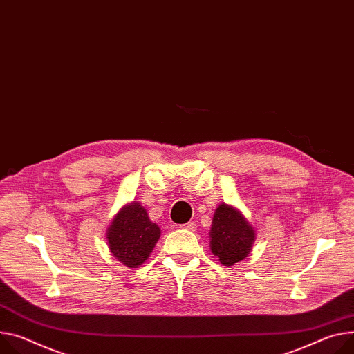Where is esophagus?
Masks as SVG:
<instances>
[{"instance_id":"esophagus-1","label":"esophagus","mask_w":354,"mask_h":354,"mask_svg":"<svg viewBox=\"0 0 354 354\" xmlns=\"http://www.w3.org/2000/svg\"><path fill=\"white\" fill-rule=\"evenodd\" d=\"M180 227L185 229V230H189V232H195L196 230V223L195 221H189V223L182 224Z\"/></svg>"}]
</instances>
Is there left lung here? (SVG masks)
Here are the masks:
<instances>
[{
	"instance_id": "left-lung-1",
	"label": "left lung",
	"mask_w": 354,
	"mask_h": 354,
	"mask_svg": "<svg viewBox=\"0 0 354 354\" xmlns=\"http://www.w3.org/2000/svg\"><path fill=\"white\" fill-rule=\"evenodd\" d=\"M254 240V227L240 210L226 203L216 209L210 229V250L223 266L232 267L244 260Z\"/></svg>"
}]
</instances>
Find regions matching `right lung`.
Wrapping results in <instances>:
<instances>
[{
  "instance_id": "add662e5",
  "label": "right lung",
  "mask_w": 354,
  "mask_h": 354,
  "mask_svg": "<svg viewBox=\"0 0 354 354\" xmlns=\"http://www.w3.org/2000/svg\"><path fill=\"white\" fill-rule=\"evenodd\" d=\"M160 229L138 202L125 205L107 229L109 248L125 267L137 268L148 259L159 240Z\"/></svg>"
}]
</instances>
